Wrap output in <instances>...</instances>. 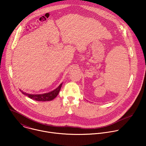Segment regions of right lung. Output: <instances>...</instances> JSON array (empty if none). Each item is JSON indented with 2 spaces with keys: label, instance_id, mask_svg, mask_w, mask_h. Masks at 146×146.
<instances>
[{
  "label": "right lung",
  "instance_id": "1",
  "mask_svg": "<svg viewBox=\"0 0 146 146\" xmlns=\"http://www.w3.org/2000/svg\"><path fill=\"white\" fill-rule=\"evenodd\" d=\"M62 84H61L56 89H54V90L47 93H45V94H28L26 93L23 91H21V92L25 96H28L29 98L33 100H36L37 101H52L53 100L54 98H55L57 95L58 94V93L61 89V86H62Z\"/></svg>",
  "mask_w": 146,
  "mask_h": 146
}]
</instances>
